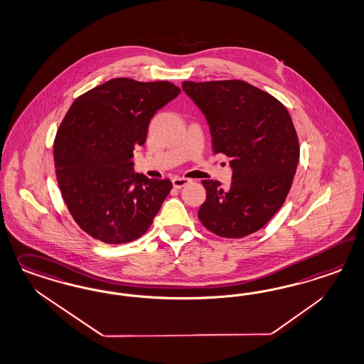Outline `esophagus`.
I'll list each match as a JSON object with an SVG mask.
<instances>
[{
  "mask_svg": "<svg viewBox=\"0 0 364 364\" xmlns=\"http://www.w3.org/2000/svg\"><path fill=\"white\" fill-rule=\"evenodd\" d=\"M190 182H191V179H188V178H181V176L173 178V186L176 188H183V186H186Z\"/></svg>",
  "mask_w": 364,
  "mask_h": 364,
  "instance_id": "1",
  "label": "esophagus"
}]
</instances>
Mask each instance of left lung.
<instances>
[{
	"label": "left lung",
	"instance_id": "obj_1",
	"mask_svg": "<svg viewBox=\"0 0 364 364\" xmlns=\"http://www.w3.org/2000/svg\"><path fill=\"white\" fill-rule=\"evenodd\" d=\"M182 88L208 120L213 151L232 159L230 188L202 181L200 223L225 238L252 235L282 208L294 182L300 146L291 115L242 80L183 82Z\"/></svg>",
	"mask_w": 364,
	"mask_h": 364
}]
</instances>
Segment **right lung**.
Instances as JSON below:
<instances>
[{"label": "right lung", "instance_id": "add662e5", "mask_svg": "<svg viewBox=\"0 0 364 364\" xmlns=\"http://www.w3.org/2000/svg\"><path fill=\"white\" fill-rule=\"evenodd\" d=\"M179 94L173 82L117 77L72 103L53 156L64 202L87 235L117 245L151 226L173 183L135 173L132 151L146 141L155 112Z\"/></svg>", "mask_w": 364, "mask_h": 364}]
</instances>
